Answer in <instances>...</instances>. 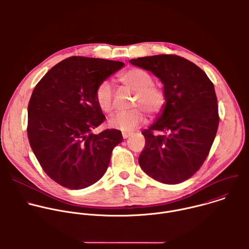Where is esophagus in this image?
I'll return each mask as SVG.
<instances>
[{"label": "esophagus", "mask_w": 249, "mask_h": 249, "mask_svg": "<svg viewBox=\"0 0 249 249\" xmlns=\"http://www.w3.org/2000/svg\"><path fill=\"white\" fill-rule=\"evenodd\" d=\"M132 135V133H128V132H123L122 133V137L124 138V139H127L128 137H130Z\"/></svg>", "instance_id": "obj_1"}]
</instances>
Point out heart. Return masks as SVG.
<instances>
[{
  "label": "heart",
  "mask_w": 249,
  "mask_h": 249,
  "mask_svg": "<svg viewBox=\"0 0 249 249\" xmlns=\"http://www.w3.org/2000/svg\"><path fill=\"white\" fill-rule=\"evenodd\" d=\"M118 80L127 89L135 92L132 106L137 108L112 115L108 120L110 127L123 132H130L144 123L145 114L143 111L150 117H156L163 111L167 102L166 93L162 88L155 85L154 77L147 71L141 68H132L120 74ZM94 96L102 112L111 113L113 111L115 92L110 82H101L96 87Z\"/></svg>",
  "instance_id": "b5f03b06"
}]
</instances>
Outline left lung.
<instances>
[{
    "mask_svg": "<svg viewBox=\"0 0 249 249\" xmlns=\"http://www.w3.org/2000/svg\"><path fill=\"white\" fill-rule=\"evenodd\" d=\"M163 84L167 102L157 121L142 134L145 149L139 164L164 184L187 180L209 155L219 126L215 88L202 69L177 55L130 60Z\"/></svg>",
    "mask_w": 249,
    "mask_h": 249,
    "instance_id": "1",
    "label": "left lung"
}]
</instances>
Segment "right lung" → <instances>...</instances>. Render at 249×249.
<instances>
[{"mask_svg": "<svg viewBox=\"0 0 249 249\" xmlns=\"http://www.w3.org/2000/svg\"><path fill=\"white\" fill-rule=\"evenodd\" d=\"M123 62L73 56L49 70L35 86L28 103L27 136L46 174L69 189L98 181L108 167L119 130L99 134L105 116L95 101L96 87L117 72Z\"/></svg>", "mask_w": 249, "mask_h": 249, "instance_id": "obj_1", "label": "right lung"}]
</instances>
